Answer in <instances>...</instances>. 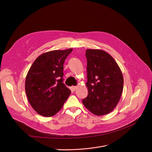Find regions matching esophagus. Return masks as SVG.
Instances as JSON below:
<instances>
[{"mask_svg": "<svg viewBox=\"0 0 152 152\" xmlns=\"http://www.w3.org/2000/svg\"><path fill=\"white\" fill-rule=\"evenodd\" d=\"M77 86H72L71 90H72V91H75L77 89Z\"/></svg>", "mask_w": 152, "mask_h": 152, "instance_id": "obj_1", "label": "esophagus"}]
</instances>
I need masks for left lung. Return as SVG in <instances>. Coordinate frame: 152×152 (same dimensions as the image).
I'll return each mask as SVG.
<instances>
[{"mask_svg": "<svg viewBox=\"0 0 152 152\" xmlns=\"http://www.w3.org/2000/svg\"><path fill=\"white\" fill-rule=\"evenodd\" d=\"M86 56L88 94L82 103L96 115H104L113 111L121 99L122 73L113 57L104 50L87 49Z\"/></svg>", "mask_w": 152, "mask_h": 152, "instance_id": "obj_1", "label": "left lung"}]
</instances>
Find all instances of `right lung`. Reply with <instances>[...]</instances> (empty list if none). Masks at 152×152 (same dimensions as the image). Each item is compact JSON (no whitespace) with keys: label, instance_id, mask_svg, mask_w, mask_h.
I'll use <instances>...</instances> for the list:
<instances>
[{"label":"right lung","instance_id":"1","mask_svg":"<svg viewBox=\"0 0 152 152\" xmlns=\"http://www.w3.org/2000/svg\"><path fill=\"white\" fill-rule=\"evenodd\" d=\"M72 49L43 53L32 64L25 80L27 98L35 112L44 117L54 115L71 93L63 84V64Z\"/></svg>","mask_w":152,"mask_h":152}]
</instances>
